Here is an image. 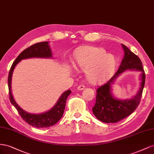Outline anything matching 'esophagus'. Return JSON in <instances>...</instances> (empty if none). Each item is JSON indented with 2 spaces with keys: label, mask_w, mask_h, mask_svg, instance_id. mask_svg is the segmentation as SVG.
<instances>
[{
  "label": "esophagus",
  "mask_w": 154,
  "mask_h": 154,
  "mask_svg": "<svg viewBox=\"0 0 154 154\" xmlns=\"http://www.w3.org/2000/svg\"><path fill=\"white\" fill-rule=\"evenodd\" d=\"M85 86L84 85H80L78 87V90L79 91H82V90H83L85 88Z\"/></svg>",
  "instance_id": "34e87169"
}]
</instances>
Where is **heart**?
Wrapping results in <instances>:
<instances>
[{
  "instance_id": "obj_1",
  "label": "heart",
  "mask_w": 154,
  "mask_h": 154,
  "mask_svg": "<svg viewBox=\"0 0 154 154\" xmlns=\"http://www.w3.org/2000/svg\"><path fill=\"white\" fill-rule=\"evenodd\" d=\"M114 64V58L106 54L104 49L92 46L82 48L76 59V66L87 71L88 80L93 83L106 80L112 71Z\"/></svg>"
}]
</instances>
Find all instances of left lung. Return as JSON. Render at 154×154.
I'll list each match as a JSON object with an SVG mask.
<instances>
[{
    "instance_id": "8db88e82",
    "label": "left lung",
    "mask_w": 154,
    "mask_h": 154,
    "mask_svg": "<svg viewBox=\"0 0 154 154\" xmlns=\"http://www.w3.org/2000/svg\"><path fill=\"white\" fill-rule=\"evenodd\" d=\"M122 45L125 54L120 66L118 71L108 82L97 88L96 103L92 107V112L96 118L104 123H117L131 114L140 103L145 83V74L141 60L125 45ZM127 69H135L142 72L140 89L137 96L132 99L116 100L111 96V85L115 79Z\"/></svg>"
}]
</instances>
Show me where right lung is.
I'll use <instances>...</instances> for the list:
<instances>
[{
	"label": "right lung",
	"mask_w": 154,
	"mask_h": 154,
	"mask_svg": "<svg viewBox=\"0 0 154 154\" xmlns=\"http://www.w3.org/2000/svg\"><path fill=\"white\" fill-rule=\"evenodd\" d=\"M52 57L51 49L48 42H42L31 45L27 48L18 56L15 59V62L12 64L9 72L8 83L9 88V95H10V100L13 106L15 107L18 112L19 113L21 118L26 122L31 125L32 127L37 128H47L55 125L59 120L62 118L63 112L66 107V100L69 95L71 94V91L68 90L64 92L62 95L60 96L58 102L52 109L48 112H46L43 114H32L26 112V111L22 110L18 105L11 94V76L13 69L16 65L21 60L29 58H51Z\"/></svg>",
	"instance_id": "right-lung-1"
}]
</instances>
